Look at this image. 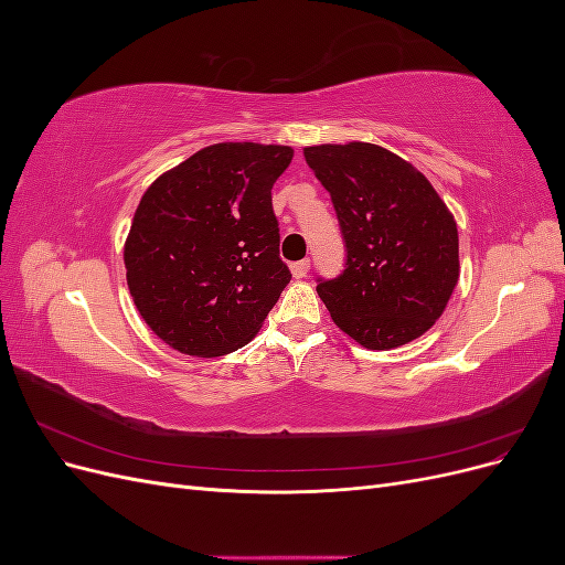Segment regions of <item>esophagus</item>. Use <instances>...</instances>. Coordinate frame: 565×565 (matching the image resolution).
<instances>
[{
    "mask_svg": "<svg viewBox=\"0 0 565 565\" xmlns=\"http://www.w3.org/2000/svg\"><path fill=\"white\" fill-rule=\"evenodd\" d=\"M289 268H292V276L299 280V278H306V273H309V268H311V262H309V259H303V262L292 264Z\"/></svg>",
    "mask_w": 565,
    "mask_h": 565,
    "instance_id": "obj_1",
    "label": "esophagus"
}]
</instances>
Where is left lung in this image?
<instances>
[{"label": "left lung", "mask_w": 565, "mask_h": 565, "mask_svg": "<svg viewBox=\"0 0 565 565\" xmlns=\"http://www.w3.org/2000/svg\"><path fill=\"white\" fill-rule=\"evenodd\" d=\"M330 193L347 268L320 282L337 328L370 351L409 344L446 311L459 280L457 221L419 169L365 141L306 146Z\"/></svg>", "instance_id": "1"}]
</instances>
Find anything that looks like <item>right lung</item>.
<instances>
[{"instance_id": "right-lung-1", "label": "right lung", "mask_w": 565, "mask_h": 565, "mask_svg": "<svg viewBox=\"0 0 565 565\" xmlns=\"http://www.w3.org/2000/svg\"><path fill=\"white\" fill-rule=\"evenodd\" d=\"M292 156L278 143H214L146 188L125 268L136 309L167 347L216 358L262 330L289 282L270 188Z\"/></svg>"}]
</instances>
